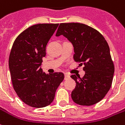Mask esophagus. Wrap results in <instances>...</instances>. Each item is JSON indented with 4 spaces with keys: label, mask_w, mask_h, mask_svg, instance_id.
<instances>
[{
    "label": "esophagus",
    "mask_w": 125,
    "mask_h": 125,
    "mask_svg": "<svg viewBox=\"0 0 125 125\" xmlns=\"http://www.w3.org/2000/svg\"><path fill=\"white\" fill-rule=\"evenodd\" d=\"M69 78H70V75L68 74H65V75H64V79L66 80V79H68Z\"/></svg>",
    "instance_id": "esophagus-1"
}]
</instances>
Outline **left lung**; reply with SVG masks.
I'll return each mask as SVG.
<instances>
[{"label":"left lung","instance_id":"1","mask_svg":"<svg viewBox=\"0 0 125 125\" xmlns=\"http://www.w3.org/2000/svg\"><path fill=\"white\" fill-rule=\"evenodd\" d=\"M61 35L73 45L75 62L84 65L83 77L71 76L76 83L72 99L79 105H94L105 97L112 83L114 65L108 42L97 30L83 23H60L55 36Z\"/></svg>","mask_w":125,"mask_h":125}]
</instances>
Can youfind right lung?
<instances>
[{
  "instance_id": "obj_1",
  "label": "right lung",
  "mask_w": 125,
  "mask_h": 125,
  "mask_svg": "<svg viewBox=\"0 0 125 125\" xmlns=\"http://www.w3.org/2000/svg\"><path fill=\"white\" fill-rule=\"evenodd\" d=\"M59 23H39L29 27L13 44L9 67L13 87L20 99L34 108H43L53 101L64 78L62 72L48 75L42 72L46 46Z\"/></svg>"
}]
</instances>
